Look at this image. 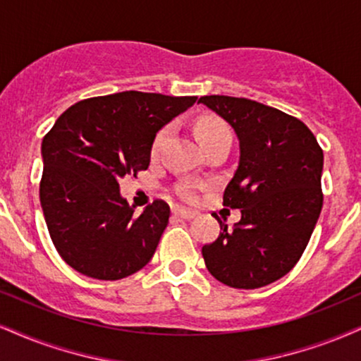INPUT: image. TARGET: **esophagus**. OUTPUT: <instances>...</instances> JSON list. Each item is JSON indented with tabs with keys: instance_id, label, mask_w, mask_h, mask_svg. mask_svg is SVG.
Instances as JSON below:
<instances>
[{
	"instance_id": "34e87169",
	"label": "esophagus",
	"mask_w": 361,
	"mask_h": 361,
	"mask_svg": "<svg viewBox=\"0 0 361 361\" xmlns=\"http://www.w3.org/2000/svg\"><path fill=\"white\" fill-rule=\"evenodd\" d=\"M172 212L173 216L180 217V219H192V217L197 216V212L195 211H190V209H180V207H176Z\"/></svg>"
}]
</instances>
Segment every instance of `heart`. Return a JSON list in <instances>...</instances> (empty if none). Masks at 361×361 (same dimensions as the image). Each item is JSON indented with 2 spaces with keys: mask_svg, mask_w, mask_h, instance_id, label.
<instances>
[{
  "mask_svg": "<svg viewBox=\"0 0 361 361\" xmlns=\"http://www.w3.org/2000/svg\"><path fill=\"white\" fill-rule=\"evenodd\" d=\"M169 133V127L162 128L157 135H155L154 139V144H152V152L155 154L157 150L160 149V145H162L164 139H166V135ZM195 135H197V140L201 142V145H207L211 144V142L214 140H219V139H231V132L228 126H226L224 122L216 117H202L197 120V123H195ZM184 195L188 199H192L195 192L194 189L188 188L184 190Z\"/></svg>",
  "mask_w": 361,
  "mask_h": 361,
  "instance_id": "obj_1",
  "label": "heart"
}]
</instances>
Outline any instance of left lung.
<instances>
[{
  "label": "left lung",
  "instance_id": "left-lung-1",
  "mask_svg": "<svg viewBox=\"0 0 361 361\" xmlns=\"http://www.w3.org/2000/svg\"><path fill=\"white\" fill-rule=\"evenodd\" d=\"M197 104L226 120L239 140L224 206L241 209V221L233 231L221 226L219 238L202 247L204 261L231 288L266 286L293 269L317 226L323 150L301 120L273 106L226 95Z\"/></svg>",
  "mask_w": 361,
  "mask_h": 361
}]
</instances>
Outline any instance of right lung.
<instances>
[{
    "label": "right lung",
    "instance_id": "1",
    "mask_svg": "<svg viewBox=\"0 0 361 361\" xmlns=\"http://www.w3.org/2000/svg\"><path fill=\"white\" fill-rule=\"evenodd\" d=\"M197 97L120 92L78 102L42 142L39 202L58 255L88 278H127L152 259L171 209L154 201L140 216L118 180L150 164L157 132Z\"/></svg>",
    "mask_w": 361,
    "mask_h": 361
}]
</instances>
